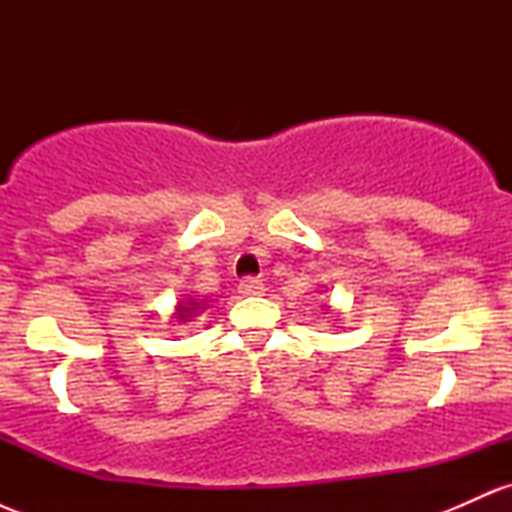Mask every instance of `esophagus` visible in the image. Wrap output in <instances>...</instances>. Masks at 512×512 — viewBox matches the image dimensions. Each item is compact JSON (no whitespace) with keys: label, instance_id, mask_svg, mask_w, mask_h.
I'll use <instances>...</instances> for the list:
<instances>
[{"label":"esophagus","instance_id":"1","mask_svg":"<svg viewBox=\"0 0 512 512\" xmlns=\"http://www.w3.org/2000/svg\"><path fill=\"white\" fill-rule=\"evenodd\" d=\"M238 291L243 293V296H260L264 291V284L260 279H255V276H245V279H240Z\"/></svg>","mask_w":512,"mask_h":512}]
</instances>
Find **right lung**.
I'll return each instance as SVG.
<instances>
[{"mask_svg": "<svg viewBox=\"0 0 512 512\" xmlns=\"http://www.w3.org/2000/svg\"><path fill=\"white\" fill-rule=\"evenodd\" d=\"M195 313H199V303H195V301H187V303L178 305V320L180 322H187Z\"/></svg>", "mask_w": 512, "mask_h": 512, "instance_id": "right-lung-1", "label": "right lung"}]
</instances>
